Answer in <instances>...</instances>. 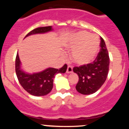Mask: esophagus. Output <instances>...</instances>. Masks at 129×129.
Returning a JSON list of instances; mask_svg holds the SVG:
<instances>
[{"label": "esophagus", "mask_w": 129, "mask_h": 129, "mask_svg": "<svg viewBox=\"0 0 129 129\" xmlns=\"http://www.w3.org/2000/svg\"><path fill=\"white\" fill-rule=\"evenodd\" d=\"M72 72H73V68H72V66H69L67 67V73H72Z\"/></svg>", "instance_id": "34e87169"}]
</instances>
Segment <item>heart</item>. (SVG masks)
Listing matches in <instances>:
<instances>
[{
	"label": "heart",
	"mask_w": 129,
	"mask_h": 129,
	"mask_svg": "<svg viewBox=\"0 0 129 129\" xmlns=\"http://www.w3.org/2000/svg\"><path fill=\"white\" fill-rule=\"evenodd\" d=\"M67 48L73 50L71 57L77 64L87 65L96 57L100 48V41L96 36L81 31L74 33L64 42Z\"/></svg>",
	"instance_id": "heart-1"
}]
</instances>
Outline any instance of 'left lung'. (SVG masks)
<instances>
[{"instance_id":"8db88e82","label":"left lung","mask_w":129,"mask_h":129,"mask_svg":"<svg viewBox=\"0 0 129 129\" xmlns=\"http://www.w3.org/2000/svg\"><path fill=\"white\" fill-rule=\"evenodd\" d=\"M100 51L92 63L75 67L73 70L79 76L76 85L78 92L90 94L97 91L106 81L109 73L110 58L106 43L101 37Z\"/></svg>"}]
</instances>
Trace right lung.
Wrapping results in <instances>:
<instances>
[{"label":"right lung","mask_w":129,"mask_h":129,"mask_svg":"<svg viewBox=\"0 0 129 129\" xmlns=\"http://www.w3.org/2000/svg\"><path fill=\"white\" fill-rule=\"evenodd\" d=\"M53 30L52 26H44L34 29L28 33L26 37L36 34H43ZM21 62L19 59L18 53L16 58V73L19 83L22 87L30 94L36 96H45L48 94L53 87V78L56 74L64 73L67 66L65 64L59 69L48 68L42 72L33 74L23 72L20 67Z\"/></svg>","instance_id":"obj_1"}]
</instances>
